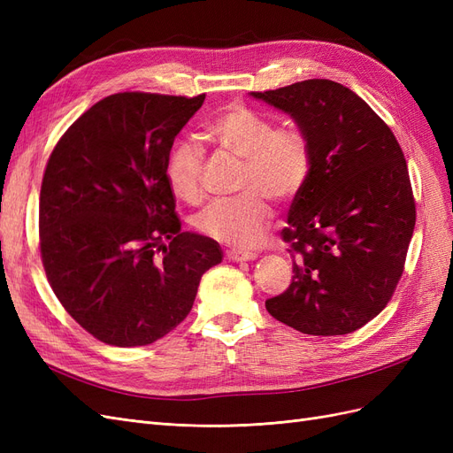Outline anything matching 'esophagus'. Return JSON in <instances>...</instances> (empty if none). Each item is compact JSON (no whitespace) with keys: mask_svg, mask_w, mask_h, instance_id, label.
<instances>
[{"mask_svg":"<svg viewBox=\"0 0 453 453\" xmlns=\"http://www.w3.org/2000/svg\"><path fill=\"white\" fill-rule=\"evenodd\" d=\"M226 257L234 263H242V260H255L258 257V253L255 251H245V250H228Z\"/></svg>","mask_w":453,"mask_h":453,"instance_id":"34e87169","label":"esophagus"}]
</instances>
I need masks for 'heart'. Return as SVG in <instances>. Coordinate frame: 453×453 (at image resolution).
I'll list each match as a JSON object with an SVG mask.
<instances>
[{"instance_id":"b5f03b06","label":"heart","mask_w":453,"mask_h":453,"mask_svg":"<svg viewBox=\"0 0 453 453\" xmlns=\"http://www.w3.org/2000/svg\"><path fill=\"white\" fill-rule=\"evenodd\" d=\"M205 138L242 158L234 198L211 202L195 219L200 234L238 248L255 245L272 221L268 198L291 202L304 188L311 150L298 127H276L257 109L234 102L225 105L203 127ZM203 150L188 140L177 142L166 162V180L175 198L187 203L202 200Z\"/></svg>"}]
</instances>
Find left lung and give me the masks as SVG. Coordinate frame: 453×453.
<instances>
[{"mask_svg":"<svg viewBox=\"0 0 453 453\" xmlns=\"http://www.w3.org/2000/svg\"><path fill=\"white\" fill-rule=\"evenodd\" d=\"M251 96L289 113L311 150L308 181L281 230L295 276L266 310L304 334L357 331L388 306L414 234L403 149L370 105L334 81Z\"/></svg>","mask_w":453,"mask_h":453,"instance_id":"left-lung-1","label":"left lung"}]
</instances>
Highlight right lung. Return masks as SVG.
I'll return each mask as SVG.
<instances>
[{
    "label": "right lung",
    "instance_id": "1",
    "mask_svg": "<svg viewBox=\"0 0 453 453\" xmlns=\"http://www.w3.org/2000/svg\"><path fill=\"white\" fill-rule=\"evenodd\" d=\"M195 98L119 92L54 145L41 181L39 251L64 310L104 344H153L193 308L219 243L181 232L166 162ZM169 243L166 244L165 242Z\"/></svg>",
    "mask_w": 453,
    "mask_h": 453
}]
</instances>
